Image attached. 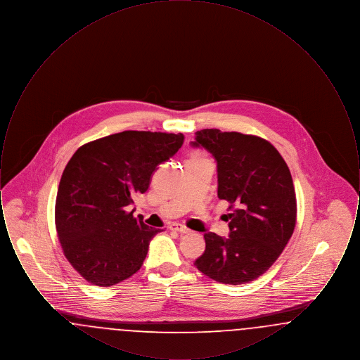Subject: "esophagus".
<instances>
[{
  "label": "esophagus",
  "mask_w": 360,
  "mask_h": 360,
  "mask_svg": "<svg viewBox=\"0 0 360 360\" xmlns=\"http://www.w3.org/2000/svg\"><path fill=\"white\" fill-rule=\"evenodd\" d=\"M169 228H170L172 231L179 232V233H188V232H190V229H188V226H185V225H182V224L172 223Z\"/></svg>",
  "instance_id": "34e87169"
}]
</instances>
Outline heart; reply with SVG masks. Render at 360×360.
<instances>
[{"instance_id":"obj_1","label":"heart","mask_w":360,"mask_h":360,"mask_svg":"<svg viewBox=\"0 0 360 360\" xmlns=\"http://www.w3.org/2000/svg\"><path fill=\"white\" fill-rule=\"evenodd\" d=\"M195 158H202V156L201 155H194L191 159H195Z\"/></svg>"}]
</instances>
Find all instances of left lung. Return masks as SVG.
Segmentation results:
<instances>
[{
    "instance_id": "8db88e82",
    "label": "left lung",
    "mask_w": 360,
    "mask_h": 360,
    "mask_svg": "<svg viewBox=\"0 0 360 360\" xmlns=\"http://www.w3.org/2000/svg\"><path fill=\"white\" fill-rule=\"evenodd\" d=\"M193 147L217 160V195L229 206L228 239L207 232L205 251L194 266L225 285H241L264 274L294 232L297 200L290 170L266 139L202 129Z\"/></svg>"
}]
</instances>
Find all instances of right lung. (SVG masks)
<instances>
[{
	"mask_svg": "<svg viewBox=\"0 0 360 360\" xmlns=\"http://www.w3.org/2000/svg\"><path fill=\"white\" fill-rule=\"evenodd\" d=\"M184 139L124 131L89 141L71 156L58 188L55 226L65 257L89 283L113 286L140 270L162 229L135 219L129 205Z\"/></svg>",
	"mask_w": 360,
	"mask_h": 360,
	"instance_id": "right-lung-1",
	"label": "right lung"
}]
</instances>
